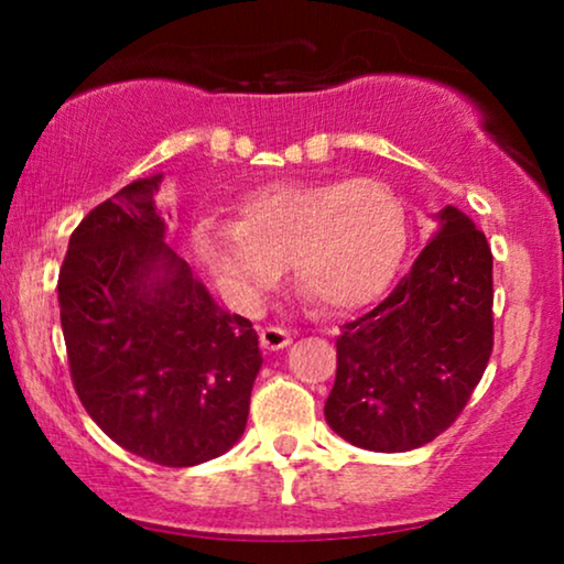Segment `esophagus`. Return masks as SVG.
<instances>
[{"instance_id":"obj_1","label":"esophagus","mask_w":564,"mask_h":564,"mask_svg":"<svg viewBox=\"0 0 564 564\" xmlns=\"http://www.w3.org/2000/svg\"><path fill=\"white\" fill-rule=\"evenodd\" d=\"M259 338H261V346H264V349H269V351L284 349V346L292 344V334H290V330H284V328H280V326H267V328H261Z\"/></svg>"}]
</instances>
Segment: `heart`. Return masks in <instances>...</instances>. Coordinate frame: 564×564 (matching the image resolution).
I'll return each instance as SVG.
<instances>
[{
  "mask_svg": "<svg viewBox=\"0 0 564 564\" xmlns=\"http://www.w3.org/2000/svg\"><path fill=\"white\" fill-rule=\"evenodd\" d=\"M405 243L403 199L372 176L261 184L236 220L207 215L192 230L197 261L238 305H257L290 264L295 288L334 313L382 295Z\"/></svg>",
  "mask_w": 564,
  "mask_h": 564,
  "instance_id": "1",
  "label": "heart"
}]
</instances>
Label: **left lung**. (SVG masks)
I'll list each match as a JSON object with an SVG mask.
<instances>
[{
	"label": "left lung",
	"instance_id": "obj_1",
	"mask_svg": "<svg viewBox=\"0 0 564 564\" xmlns=\"http://www.w3.org/2000/svg\"><path fill=\"white\" fill-rule=\"evenodd\" d=\"M492 351V253L457 207L380 305L344 323L326 421L369 452H411L452 426Z\"/></svg>",
	"mask_w": 564,
	"mask_h": 564
}]
</instances>
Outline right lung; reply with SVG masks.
Returning a JSON list of instances; mask_svg holds the SVG:
<instances>
[{"label":"right lung","mask_w":564,"mask_h":564,"mask_svg":"<svg viewBox=\"0 0 564 564\" xmlns=\"http://www.w3.org/2000/svg\"><path fill=\"white\" fill-rule=\"evenodd\" d=\"M159 182H130L76 226L61 328L91 421L130 454L195 467L241 438L261 351L251 321L220 311L164 243Z\"/></svg>","instance_id":"obj_1"}]
</instances>
